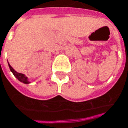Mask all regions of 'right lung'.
<instances>
[{
	"label": "right lung",
	"mask_w": 128,
	"mask_h": 128,
	"mask_svg": "<svg viewBox=\"0 0 128 128\" xmlns=\"http://www.w3.org/2000/svg\"><path fill=\"white\" fill-rule=\"evenodd\" d=\"M8 66H9V68H10V71L13 73V74L14 75V76H15L16 78L19 80V81L22 82V83L25 84H30V82L29 81L28 78H27V77H26V76L24 74H19V73L16 72V70H14L13 68L10 66L9 63H8Z\"/></svg>",
	"instance_id": "obj_1"
}]
</instances>
